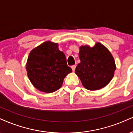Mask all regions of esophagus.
I'll return each mask as SVG.
<instances>
[{"mask_svg":"<svg viewBox=\"0 0 133 133\" xmlns=\"http://www.w3.org/2000/svg\"><path fill=\"white\" fill-rule=\"evenodd\" d=\"M76 65H72V66H71V68H72V69L73 71H75V69H76Z\"/></svg>","mask_w":133,"mask_h":133,"instance_id":"34e87169","label":"esophagus"}]
</instances>
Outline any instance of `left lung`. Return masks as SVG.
<instances>
[{
	"label": "left lung",
	"mask_w": 133,
	"mask_h": 133,
	"mask_svg": "<svg viewBox=\"0 0 133 133\" xmlns=\"http://www.w3.org/2000/svg\"><path fill=\"white\" fill-rule=\"evenodd\" d=\"M81 62L75 72L82 85L89 90H97L105 87L114 76L116 64L110 51L100 43L94 47L89 45L79 48Z\"/></svg>",
	"instance_id": "obj_1"
}]
</instances>
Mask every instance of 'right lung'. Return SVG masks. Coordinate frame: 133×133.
I'll return each mask as SVG.
<instances>
[{
	"label": "right lung",
	"mask_w": 133,
	"mask_h": 133,
	"mask_svg": "<svg viewBox=\"0 0 133 133\" xmlns=\"http://www.w3.org/2000/svg\"><path fill=\"white\" fill-rule=\"evenodd\" d=\"M58 43L47 41L30 51L26 63L27 76L34 87L41 92L52 93L61 87L72 69L59 49Z\"/></svg>",
	"instance_id": "add662e5"
}]
</instances>
